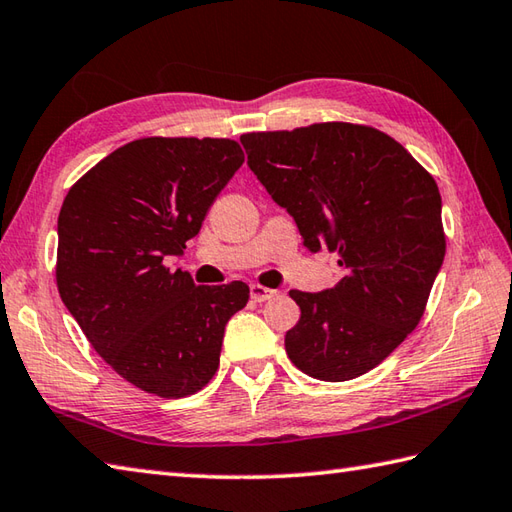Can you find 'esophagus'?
<instances>
[{
	"label": "esophagus",
	"instance_id": "esophagus-1",
	"mask_svg": "<svg viewBox=\"0 0 512 512\" xmlns=\"http://www.w3.org/2000/svg\"><path fill=\"white\" fill-rule=\"evenodd\" d=\"M249 294H252V300L265 302V300H269V298H274L276 291L269 289V287H263V285H252V287H249Z\"/></svg>",
	"mask_w": 512,
	"mask_h": 512
}]
</instances>
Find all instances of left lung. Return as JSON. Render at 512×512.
<instances>
[{"instance_id": "obj_1", "label": "left lung", "mask_w": 512, "mask_h": 512, "mask_svg": "<svg viewBox=\"0 0 512 512\" xmlns=\"http://www.w3.org/2000/svg\"><path fill=\"white\" fill-rule=\"evenodd\" d=\"M247 163L294 216L311 252L338 254L340 283L291 289L300 320L285 349L316 380L375 369L422 320L446 254L442 196L402 145L371 125L327 121L247 132Z\"/></svg>"}]
</instances>
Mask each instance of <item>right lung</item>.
<instances>
[{
	"instance_id": "add662e5",
	"label": "right lung",
	"mask_w": 512,
	"mask_h": 512,
	"mask_svg": "<svg viewBox=\"0 0 512 512\" xmlns=\"http://www.w3.org/2000/svg\"><path fill=\"white\" fill-rule=\"evenodd\" d=\"M245 154L232 139L145 137L70 187L57 232V289L99 356L134 387L187 398L214 378L241 280L203 287L170 271Z\"/></svg>"
}]
</instances>
